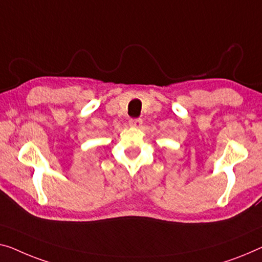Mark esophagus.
<instances>
[{
    "label": "esophagus",
    "instance_id": "esophagus-1",
    "mask_svg": "<svg viewBox=\"0 0 262 262\" xmlns=\"http://www.w3.org/2000/svg\"><path fill=\"white\" fill-rule=\"evenodd\" d=\"M129 124L134 127H140L142 124V119H130Z\"/></svg>",
    "mask_w": 262,
    "mask_h": 262
}]
</instances>
